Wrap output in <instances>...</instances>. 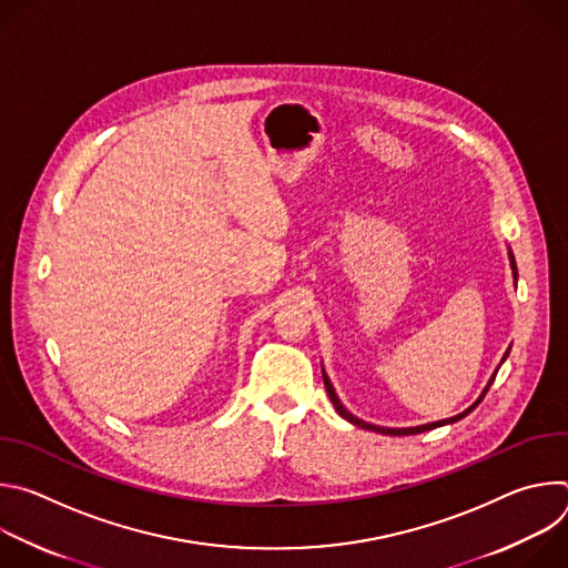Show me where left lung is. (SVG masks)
<instances>
[{
    "label": "left lung",
    "instance_id": "obj_1",
    "mask_svg": "<svg viewBox=\"0 0 568 568\" xmlns=\"http://www.w3.org/2000/svg\"><path fill=\"white\" fill-rule=\"evenodd\" d=\"M510 267H513V274H515V278H517V265H515V258H513V254H510ZM508 353L510 351H506V355H504V359L508 357ZM501 359V362H504ZM497 373H499V368L495 371V375H493V379L488 382V386L483 388V393L478 395V399L471 404L469 409H465L463 414H458V416H454V418H447V420H438V423H429V425H420V427H407V429H390V427H375V425H371V423H364V420H359V418H355L344 404L339 402V397H337V393H335V388H333V384H331V379H328V375H326V371H323V384H326V390H328V397H331V402L335 404V409H337V414L342 416V418H346L348 423H353V425H357V427H362V429H368V432H379V434H386V436H414V434H423V432H429V429H436V427H443V425H452V423H456V420H460V418H465L467 414H471L478 404H480V399L485 397V393H488V388L493 386V382H495V377H497Z\"/></svg>",
    "mask_w": 568,
    "mask_h": 568
}]
</instances>
